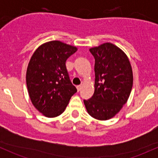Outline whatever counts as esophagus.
Listing matches in <instances>:
<instances>
[{
	"instance_id": "34e87169",
	"label": "esophagus",
	"mask_w": 158,
	"mask_h": 158,
	"mask_svg": "<svg viewBox=\"0 0 158 158\" xmlns=\"http://www.w3.org/2000/svg\"><path fill=\"white\" fill-rule=\"evenodd\" d=\"M76 89H77L78 92H79V91L81 90V89H82V85H77V86H76Z\"/></svg>"
}]
</instances>
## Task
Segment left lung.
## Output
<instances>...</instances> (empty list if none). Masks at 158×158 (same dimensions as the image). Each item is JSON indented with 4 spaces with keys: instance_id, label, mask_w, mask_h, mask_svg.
<instances>
[{
    "instance_id": "1",
    "label": "left lung",
    "mask_w": 158,
    "mask_h": 158,
    "mask_svg": "<svg viewBox=\"0 0 158 158\" xmlns=\"http://www.w3.org/2000/svg\"><path fill=\"white\" fill-rule=\"evenodd\" d=\"M89 51L95 58V92L84 104L92 118L109 120L128 101L133 85L131 65L125 52L111 43Z\"/></svg>"
}]
</instances>
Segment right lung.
Masks as SVG:
<instances>
[{
  "mask_svg": "<svg viewBox=\"0 0 158 158\" xmlns=\"http://www.w3.org/2000/svg\"><path fill=\"white\" fill-rule=\"evenodd\" d=\"M77 47L52 40L35 50L28 63L26 82L32 104L47 118L61 114L77 92L70 81L66 61Z\"/></svg>",
  "mask_w": 158,
  "mask_h": 158,
  "instance_id": "right-lung-1",
  "label": "right lung"
}]
</instances>
